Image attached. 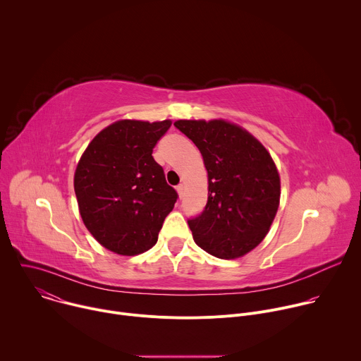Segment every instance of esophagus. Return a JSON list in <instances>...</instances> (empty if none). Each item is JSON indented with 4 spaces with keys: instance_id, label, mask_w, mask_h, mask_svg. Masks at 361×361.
<instances>
[{
    "instance_id": "1",
    "label": "esophagus",
    "mask_w": 361,
    "mask_h": 361,
    "mask_svg": "<svg viewBox=\"0 0 361 361\" xmlns=\"http://www.w3.org/2000/svg\"><path fill=\"white\" fill-rule=\"evenodd\" d=\"M183 191H184V185H183V184L177 185V192H178V195H180V197H183Z\"/></svg>"
}]
</instances>
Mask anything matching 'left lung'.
Here are the masks:
<instances>
[{
    "label": "left lung",
    "instance_id": "1",
    "mask_svg": "<svg viewBox=\"0 0 361 361\" xmlns=\"http://www.w3.org/2000/svg\"><path fill=\"white\" fill-rule=\"evenodd\" d=\"M174 126L200 149L209 177L204 212L188 220L198 247L234 260L267 235L280 205V174L267 148L226 120H177Z\"/></svg>",
    "mask_w": 361,
    "mask_h": 361
}]
</instances>
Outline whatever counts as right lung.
<instances>
[{
  "mask_svg": "<svg viewBox=\"0 0 361 361\" xmlns=\"http://www.w3.org/2000/svg\"><path fill=\"white\" fill-rule=\"evenodd\" d=\"M171 120H118L87 145L74 173L84 226L107 250L137 255L159 240L177 192L166 181L152 148Z\"/></svg>",
  "mask_w": 361,
  "mask_h": 361,
  "instance_id": "add662e5",
  "label": "right lung"
}]
</instances>
